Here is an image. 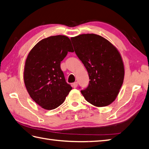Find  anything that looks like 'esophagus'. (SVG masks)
<instances>
[{
  "instance_id": "34e87169",
  "label": "esophagus",
  "mask_w": 149,
  "mask_h": 149,
  "mask_svg": "<svg viewBox=\"0 0 149 149\" xmlns=\"http://www.w3.org/2000/svg\"><path fill=\"white\" fill-rule=\"evenodd\" d=\"M77 85H78V84H77V82H75V83H74L72 84V86L74 87V88H77Z\"/></svg>"
}]
</instances>
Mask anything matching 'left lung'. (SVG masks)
I'll use <instances>...</instances> for the list:
<instances>
[{
  "mask_svg": "<svg viewBox=\"0 0 149 149\" xmlns=\"http://www.w3.org/2000/svg\"><path fill=\"white\" fill-rule=\"evenodd\" d=\"M75 53L87 70L89 84L81 90L85 100L95 107L115 100L123 84L124 66L120 54L109 40L96 34L72 37Z\"/></svg>",
  "mask_w": 149,
  "mask_h": 149,
  "instance_id": "1",
  "label": "left lung"
}]
</instances>
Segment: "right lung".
I'll return each mask as SVG.
<instances>
[{
	"instance_id": "add662e5",
	"label": "right lung",
	"mask_w": 149,
	"mask_h": 149,
	"mask_svg": "<svg viewBox=\"0 0 149 149\" xmlns=\"http://www.w3.org/2000/svg\"><path fill=\"white\" fill-rule=\"evenodd\" d=\"M74 52L70 39L59 35L41 40L29 53L24 84L32 100L43 109H56L72 89L65 80L61 62L68 52Z\"/></svg>"
}]
</instances>
